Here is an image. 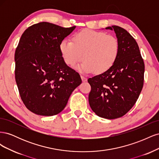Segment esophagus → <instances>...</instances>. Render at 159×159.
Wrapping results in <instances>:
<instances>
[{"instance_id": "1", "label": "esophagus", "mask_w": 159, "mask_h": 159, "mask_svg": "<svg viewBox=\"0 0 159 159\" xmlns=\"http://www.w3.org/2000/svg\"><path fill=\"white\" fill-rule=\"evenodd\" d=\"M81 80H82L83 82H85V81H87V80H88L87 78H85V77H84L83 75H81Z\"/></svg>"}]
</instances>
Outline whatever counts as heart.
I'll return each mask as SVG.
<instances>
[{
	"instance_id": "obj_1",
	"label": "heart",
	"mask_w": 159,
	"mask_h": 159,
	"mask_svg": "<svg viewBox=\"0 0 159 159\" xmlns=\"http://www.w3.org/2000/svg\"><path fill=\"white\" fill-rule=\"evenodd\" d=\"M60 51L65 63L77 67L80 71L102 74L108 71L117 60L120 44L117 38L105 32L85 29L74 35V42L65 38L60 44Z\"/></svg>"
}]
</instances>
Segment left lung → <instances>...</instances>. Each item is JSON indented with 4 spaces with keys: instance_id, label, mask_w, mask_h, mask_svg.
<instances>
[{
    "instance_id": "1",
    "label": "left lung",
    "mask_w": 159,
    "mask_h": 159,
    "mask_svg": "<svg viewBox=\"0 0 159 159\" xmlns=\"http://www.w3.org/2000/svg\"><path fill=\"white\" fill-rule=\"evenodd\" d=\"M120 44V53L108 71L88 79L89 103L99 117L108 119L125 115L136 103L143 89L145 64L134 38L124 28L111 26Z\"/></svg>"
}]
</instances>
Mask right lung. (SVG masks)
I'll use <instances>...</instances> for the list:
<instances>
[{"mask_svg":"<svg viewBox=\"0 0 159 159\" xmlns=\"http://www.w3.org/2000/svg\"><path fill=\"white\" fill-rule=\"evenodd\" d=\"M75 28L42 22L21 36L14 55L15 79L24 104L34 113L58 114L81 83L78 72L64 62L59 48Z\"/></svg>","mask_w":159,"mask_h":159,"instance_id":"1","label":"right lung"}]
</instances>
